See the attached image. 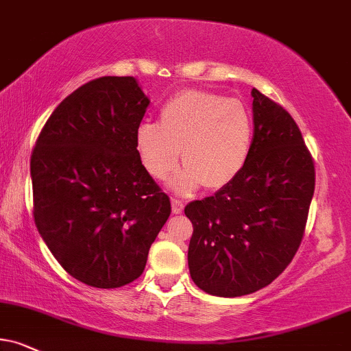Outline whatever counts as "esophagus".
I'll use <instances>...</instances> for the list:
<instances>
[{"label": "esophagus", "mask_w": 351, "mask_h": 351, "mask_svg": "<svg viewBox=\"0 0 351 351\" xmlns=\"http://www.w3.org/2000/svg\"><path fill=\"white\" fill-rule=\"evenodd\" d=\"M172 211L176 215H180L184 211V202L179 200V198H172Z\"/></svg>", "instance_id": "obj_1"}]
</instances>
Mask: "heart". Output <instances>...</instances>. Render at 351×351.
<instances>
[{"instance_id":"heart-1","label":"heart","mask_w":351,"mask_h":351,"mask_svg":"<svg viewBox=\"0 0 351 351\" xmlns=\"http://www.w3.org/2000/svg\"><path fill=\"white\" fill-rule=\"evenodd\" d=\"M254 122L247 107L210 90H180L164 104L159 125L141 122L136 149L148 174L166 180L179 164L185 169L176 180L180 192L198 185L226 187L244 167L252 145Z\"/></svg>"}]
</instances>
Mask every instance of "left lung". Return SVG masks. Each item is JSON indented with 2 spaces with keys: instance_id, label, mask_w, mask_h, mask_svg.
I'll return each mask as SVG.
<instances>
[{
  "instance_id": "1",
  "label": "left lung",
  "mask_w": 351,
  "mask_h": 351,
  "mask_svg": "<svg viewBox=\"0 0 351 351\" xmlns=\"http://www.w3.org/2000/svg\"><path fill=\"white\" fill-rule=\"evenodd\" d=\"M254 138L244 167L213 197L190 202L189 268L215 296L270 285L300 249L315 187L314 159L280 104L252 89Z\"/></svg>"
}]
</instances>
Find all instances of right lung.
<instances>
[{
    "label": "right lung",
    "instance_id": "1",
    "mask_svg": "<svg viewBox=\"0 0 351 351\" xmlns=\"http://www.w3.org/2000/svg\"><path fill=\"white\" fill-rule=\"evenodd\" d=\"M148 106L133 76L89 81L51 112L30 156L38 232L60 265L89 287L136 280L171 215L136 149Z\"/></svg>",
    "mask_w": 351,
    "mask_h": 351
}]
</instances>
